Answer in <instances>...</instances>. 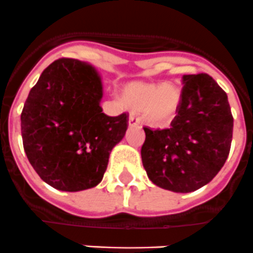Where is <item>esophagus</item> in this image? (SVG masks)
Returning <instances> with one entry per match:
<instances>
[{"instance_id":"34e87169","label":"esophagus","mask_w":253,"mask_h":253,"mask_svg":"<svg viewBox=\"0 0 253 253\" xmlns=\"http://www.w3.org/2000/svg\"><path fill=\"white\" fill-rule=\"evenodd\" d=\"M139 126V118L135 116L129 117V126Z\"/></svg>"}]
</instances>
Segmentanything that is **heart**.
I'll use <instances>...</instances> for the list:
<instances>
[{
  "mask_svg": "<svg viewBox=\"0 0 253 253\" xmlns=\"http://www.w3.org/2000/svg\"><path fill=\"white\" fill-rule=\"evenodd\" d=\"M122 97L132 112L144 109L145 119L155 126L169 124L181 104V91L171 84L131 82L124 87Z\"/></svg>",
  "mask_w": 253,
  "mask_h": 253,
  "instance_id": "obj_1",
  "label": "heart"
}]
</instances>
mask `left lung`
Masks as SVG:
<instances>
[{"mask_svg":"<svg viewBox=\"0 0 253 253\" xmlns=\"http://www.w3.org/2000/svg\"><path fill=\"white\" fill-rule=\"evenodd\" d=\"M181 104L169 129L144 127L141 160L160 188L189 193L206 186L230 152L234 118L227 94L208 74L183 75Z\"/></svg>","mask_w":253,"mask_h":253,"instance_id":"1","label":"left lung"}]
</instances>
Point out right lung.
Wrapping results in <instances>:
<instances>
[{"label":"right lung","instance_id":"right-lung-1","mask_svg":"<svg viewBox=\"0 0 253 253\" xmlns=\"http://www.w3.org/2000/svg\"><path fill=\"white\" fill-rule=\"evenodd\" d=\"M97 70L76 59L56 60L42 71L21 114L23 147L39 177L64 192L96 187L112 149L127 129V114L106 116Z\"/></svg>","mask_w":253,"mask_h":253}]
</instances>
